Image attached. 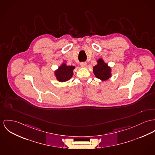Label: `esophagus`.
Listing matches in <instances>:
<instances>
[{
    "mask_svg": "<svg viewBox=\"0 0 155 155\" xmlns=\"http://www.w3.org/2000/svg\"><path fill=\"white\" fill-rule=\"evenodd\" d=\"M80 66L81 67H83V68H85V67H86L87 66V64L86 62H81L80 64Z\"/></svg>",
    "mask_w": 155,
    "mask_h": 155,
    "instance_id": "obj_1",
    "label": "esophagus"
}]
</instances>
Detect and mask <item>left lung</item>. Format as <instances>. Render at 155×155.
<instances>
[{
    "instance_id": "obj_1",
    "label": "left lung",
    "mask_w": 155,
    "mask_h": 155,
    "mask_svg": "<svg viewBox=\"0 0 155 155\" xmlns=\"http://www.w3.org/2000/svg\"><path fill=\"white\" fill-rule=\"evenodd\" d=\"M97 64L93 67V72L96 78L102 81H106L111 77V68L102 58L97 61Z\"/></svg>"
}]
</instances>
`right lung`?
Instances as JSON below:
<instances>
[{
  "label": "right lung",
  "instance_id": "obj_1",
  "mask_svg": "<svg viewBox=\"0 0 155 155\" xmlns=\"http://www.w3.org/2000/svg\"><path fill=\"white\" fill-rule=\"evenodd\" d=\"M63 62L57 70L54 71V75L57 81L59 82H66L70 80L73 76V70L75 67L72 65H67L66 61Z\"/></svg>",
  "mask_w": 155,
  "mask_h": 155
}]
</instances>
